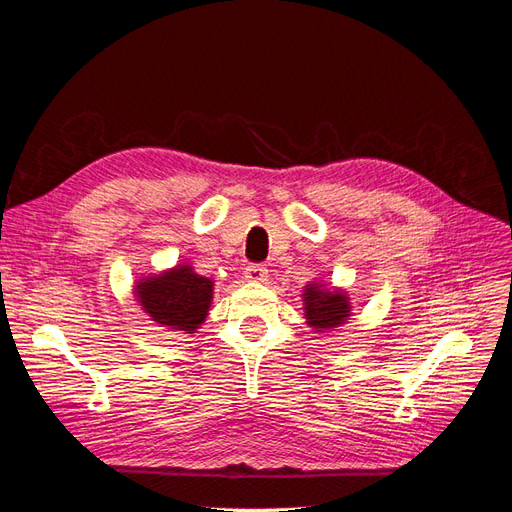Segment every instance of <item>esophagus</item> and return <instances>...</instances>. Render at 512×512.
Wrapping results in <instances>:
<instances>
[{"label":"esophagus","instance_id":"esophagus-1","mask_svg":"<svg viewBox=\"0 0 512 512\" xmlns=\"http://www.w3.org/2000/svg\"><path fill=\"white\" fill-rule=\"evenodd\" d=\"M269 277V271L265 265H250L245 267V280L250 282H267Z\"/></svg>","mask_w":512,"mask_h":512}]
</instances>
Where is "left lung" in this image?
<instances>
[{
  "label": "left lung",
  "mask_w": 512,
  "mask_h": 512,
  "mask_svg": "<svg viewBox=\"0 0 512 512\" xmlns=\"http://www.w3.org/2000/svg\"><path fill=\"white\" fill-rule=\"evenodd\" d=\"M348 299L339 292L320 290V286L309 284L305 288V316L316 329H333L348 316Z\"/></svg>",
  "instance_id": "left-lung-1"
}]
</instances>
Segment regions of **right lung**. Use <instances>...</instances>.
Returning a JSON list of instances; mask_svg holds the SVG:
<instances>
[{"mask_svg":"<svg viewBox=\"0 0 512 512\" xmlns=\"http://www.w3.org/2000/svg\"><path fill=\"white\" fill-rule=\"evenodd\" d=\"M211 292V280L181 267L138 284V301L158 324L194 333L209 312Z\"/></svg>","mask_w":512,"mask_h":512,"instance_id":"obj_1","label":"right lung"}]
</instances>
